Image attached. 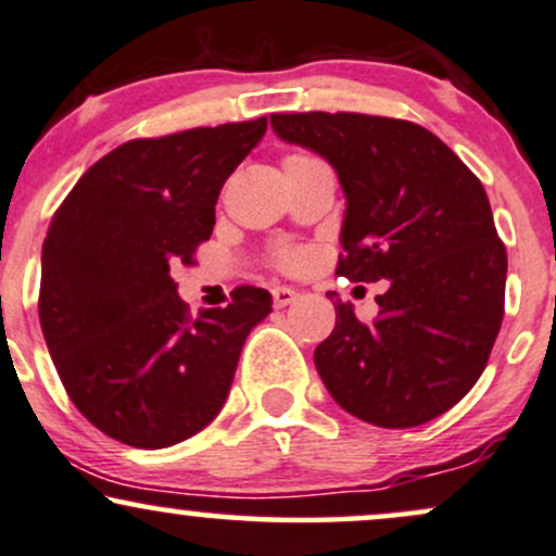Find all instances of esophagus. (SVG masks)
Segmentation results:
<instances>
[{
  "instance_id": "1",
  "label": "esophagus",
  "mask_w": 556,
  "mask_h": 556,
  "mask_svg": "<svg viewBox=\"0 0 556 556\" xmlns=\"http://www.w3.org/2000/svg\"><path fill=\"white\" fill-rule=\"evenodd\" d=\"M299 293L289 289V286H276L273 289V302H276V306H289L291 302H296Z\"/></svg>"
}]
</instances>
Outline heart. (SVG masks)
I'll use <instances>...</instances> for the list:
<instances>
[{
	"mask_svg": "<svg viewBox=\"0 0 556 556\" xmlns=\"http://www.w3.org/2000/svg\"><path fill=\"white\" fill-rule=\"evenodd\" d=\"M291 159H304V155H291ZM289 161V159H286ZM304 263V252L302 250H283L278 254V265L280 267H289V270H293V267H299Z\"/></svg>",
	"mask_w": 556,
	"mask_h": 556,
	"instance_id": "obj_1",
	"label": "heart"
}]
</instances>
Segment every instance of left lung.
Instances as JSON below:
<instances>
[{
    "instance_id": "8db88e82",
    "label": "left lung",
    "mask_w": 556,
    "mask_h": 556,
    "mask_svg": "<svg viewBox=\"0 0 556 556\" xmlns=\"http://www.w3.org/2000/svg\"><path fill=\"white\" fill-rule=\"evenodd\" d=\"M283 142L315 150L345 194L338 276L388 280L371 323L336 304L315 349L328 393L356 419L419 427L484 371L505 315L507 252L471 168L414 122L367 114H270Z\"/></svg>"
}]
</instances>
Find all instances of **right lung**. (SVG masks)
Segmentation results:
<instances>
[{
  "mask_svg": "<svg viewBox=\"0 0 556 556\" xmlns=\"http://www.w3.org/2000/svg\"><path fill=\"white\" fill-rule=\"evenodd\" d=\"M267 119L129 140L96 161L43 239L38 317L64 390L124 445L172 447L224 408L265 289L189 315L172 270L211 239L220 187Z\"/></svg>",
  "mask_w": 556,
  "mask_h": 556,
  "instance_id": "1",
  "label": "right lung"
}]
</instances>
